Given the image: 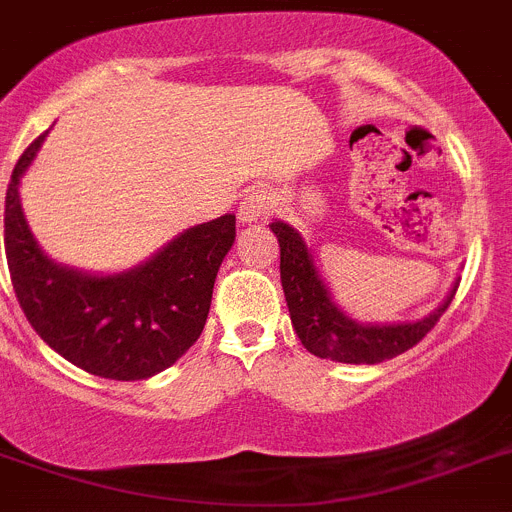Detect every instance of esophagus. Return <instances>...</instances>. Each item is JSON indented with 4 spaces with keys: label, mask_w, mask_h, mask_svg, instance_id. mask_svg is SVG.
<instances>
[{
    "label": "esophagus",
    "mask_w": 512,
    "mask_h": 512,
    "mask_svg": "<svg viewBox=\"0 0 512 512\" xmlns=\"http://www.w3.org/2000/svg\"><path fill=\"white\" fill-rule=\"evenodd\" d=\"M271 208V193L266 188H253L246 196L241 198V206H238V221L241 223H253L264 218Z\"/></svg>",
    "instance_id": "obj_1"
}]
</instances>
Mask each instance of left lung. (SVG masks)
Masks as SVG:
<instances>
[{
  "label": "left lung",
  "instance_id": "left-lung-1",
  "mask_svg": "<svg viewBox=\"0 0 512 512\" xmlns=\"http://www.w3.org/2000/svg\"><path fill=\"white\" fill-rule=\"evenodd\" d=\"M281 248V286L296 337L314 357L344 364H377L407 352L427 337L455 296H450L430 316L410 324H357L332 301L329 286L316 271L309 246L289 223H269Z\"/></svg>",
  "mask_w": 512,
  "mask_h": 512
}]
</instances>
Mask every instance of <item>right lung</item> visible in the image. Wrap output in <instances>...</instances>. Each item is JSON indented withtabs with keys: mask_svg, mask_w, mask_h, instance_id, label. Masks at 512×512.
<instances>
[{
	"mask_svg": "<svg viewBox=\"0 0 512 512\" xmlns=\"http://www.w3.org/2000/svg\"><path fill=\"white\" fill-rule=\"evenodd\" d=\"M42 140L17 160L4 201V251L19 306L34 332L75 367L120 382L153 377L201 337L236 216L188 228L123 274L67 269L40 251L19 206V178Z\"/></svg>",
	"mask_w": 512,
	"mask_h": 512,
	"instance_id": "add662e5",
	"label": "right lung"
}]
</instances>
